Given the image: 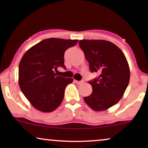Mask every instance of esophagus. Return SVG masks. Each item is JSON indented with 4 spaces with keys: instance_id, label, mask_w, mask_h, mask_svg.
Masks as SVG:
<instances>
[{
    "instance_id": "esophagus-1",
    "label": "esophagus",
    "mask_w": 148,
    "mask_h": 148,
    "mask_svg": "<svg viewBox=\"0 0 148 148\" xmlns=\"http://www.w3.org/2000/svg\"><path fill=\"white\" fill-rule=\"evenodd\" d=\"M75 82L78 85H81V84H83L84 83V81H77V80H75Z\"/></svg>"
}]
</instances>
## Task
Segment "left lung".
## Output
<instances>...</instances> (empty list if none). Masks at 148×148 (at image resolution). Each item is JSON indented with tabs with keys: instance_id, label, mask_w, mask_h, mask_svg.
Returning a JSON list of instances; mask_svg holds the SVG:
<instances>
[{
	"instance_id": "obj_1",
	"label": "left lung",
	"mask_w": 148,
	"mask_h": 148,
	"mask_svg": "<svg viewBox=\"0 0 148 148\" xmlns=\"http://www.w3.org/2000/svg\"><path fill=\"white\" fill-rule=\"evenodd\" d=\"M89 62L91 71L99 76L90 81V96L84 101L96 111L107 110L122 98L130 79L128 62L120 48L102 40H82L79 42Z\"/></svg>"
}]
</instances>
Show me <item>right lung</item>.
I'll use <instances>...</instances> for the list:
<instances>
[{
    "label": "right lung",
    "instance_id": "add662e5",
    "mask_svg": "<svg viewBox=\"0 0 148 148\" xmlns=\"http://www.w3.org/2000/svg\"><path fill=\"white\" fill-rule=\"evenodd\" d=\"M77 40L48 38L30 48L19 65V85L32 106L44 112L57 108L63 100L66 86L72 78L57 75L59 66L66 69L64 54Z\"/></svg>",
    "mask_w": 148,
    "mask_h": 148
}]
</instances>
